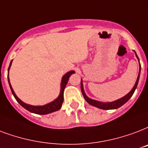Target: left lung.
<instances>
[{"mask_svg":"<svg viewBox=\"0 0 148 148\" xmlns=\"http://www.w3.org/2000/svg\"><path fill=\"white\" fill-rule=\"evenodd\" d=\"M136 56H137V59H139L138 58V56L136 54ZM140 63V62H139ZM140 71L139 74H138V76H137V82L134 84V88L132 89L131 91L127 95H125L124 97L121 98V99H118L116 101H112V102H100V101H95V100H93V99H89L88 97H87V95H85L84 92V89H83V84H82V82H81V89H82V94H83V96H84V99L86 100V101L88 103H89L90 105H92L93 106L98 107L99 109H118L120 106H122L123 105H124L126 102H127L128 100H129L130 98L132 97L133 94L135 92V90L137 88V84H138V82H139V77H140Z\"/></svg>","mask_w":148,"mask_h":148,"instance_id":"left-lung-1","label":"left lung"}]
</instances>
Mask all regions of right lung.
<instances>
[{
    "mask_svg": "<svg viewBox=\"0 0 148 148\" xmlns=\"http://www.w3.org/2000/svg\"><path fill=\"white\" fill-rule=\"evenodd\" d=\"M11 63H12V60L10 63V65H9L8 67V71L10 69V66L11 65ZM74 71H71L67 72L62 78L61 81V88H60V93L59 97L54 100L53 101H52L50 103L47 105H45V106H30V105L25 104L24 103L23 101H21L20 99L16 96V95L13 91V89L11 88V85L10 84V82H9V78H8V83L9 85H10V88H11V91L12 92V94L14 95V97L16 99V101L18 102L19 104L21 105V106L25 108V109H27L28 111L31 112H33V113H36V114H39V115H46L48 114V113H50V112H53L57 111L59 110L60 108H61L62 103L64 101V91L65 87H66V84H67V82L69 80L70 76L72 74H74Z\"/></svg>",
    "mask_w": 148,
    "mask_h": 148,
    "instance_id": "add662e5",
    "label": "right lung"
}]
</instances>
